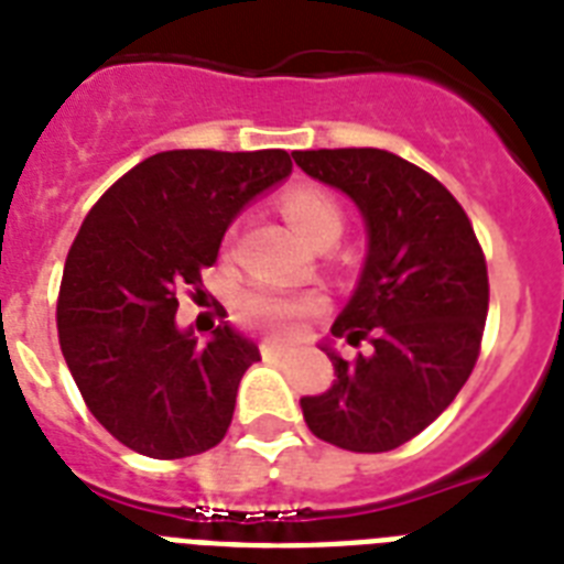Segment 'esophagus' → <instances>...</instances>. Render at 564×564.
<instances>
[{
	"label": "esophagus",
	"mask_w": 564,
	"mask_h": 564,
	"mask_svg": "<svg viewBox=\"0 0 564 564\" xmlns=\"http://www.w3.org/2000/svg\"><path fill=\"white\" fill-rule=\"evenodd\" d=\"M260 354H263V359H278V356L286 354V345H281V341H272V338H267V341L260 345Z\"/></svg>",
	"instance_id": "esophagus-1"
}]
</instances>
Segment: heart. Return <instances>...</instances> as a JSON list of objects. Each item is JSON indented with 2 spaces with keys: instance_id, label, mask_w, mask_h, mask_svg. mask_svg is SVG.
<instances>
[{
  "instance_id": "1",
  "label": "heart",
  "mask_w": 564,
  "mask_h": 564,
  "mask_svg": "<svg viewBox=\"0 0 564 564\" xmlns=\"http://www.w3.org/2000/svg\"><path fill=\"white\" fill-rule=\"evenodd\" d=\"M283 214L292 226L306 237L318 242L327 235H341V208L327 191L313 185H301L286 191L281 199ZM322 306L315 295H290V292L272 290V286H249L237 297V315L249 327L267 329V333H290L306 315H313Z\"/></svg>"
}]
</instances>
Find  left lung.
Here are the masks:
<instances>
[{
  "mask_svg": "<svg viewBox=\"0 0 564 564\" xmlns=\"http://www.w3.org/2000/svg\"><path fill=\"white\" fill-rule=\"evenodd\" d=\"M306 176L345 191L368 226V258L324 347L333 388L304 397L310 432L347 452H391L432 425L466 386L487 322V260L455 196L388 150H297Z\"/></svg>",
  "mask_w": 564,
  "mask_h": 564,
  "instance_id": "8db88e82",
  "label": "left lung"
}]
</instances>
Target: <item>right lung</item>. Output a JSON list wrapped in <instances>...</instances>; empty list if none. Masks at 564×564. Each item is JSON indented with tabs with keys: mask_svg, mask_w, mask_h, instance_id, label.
I'll return each mask as SVG.
<instances>
[{
	"mask_svg": "<svg viewBox=\"0 0 564 564\" xmlns=\"http://www.w3.org/2000/svg\"><path fill=\"white\" fill-rule=\"evenodd\" d=\"M290 173L286 150H167L86 214L59 281V350L91 416L132 452L176 460L226 437L260 350L226 322L208 341L178 329V295H205L231 219Z\"/></svg>",
	"mask_w": 564,
	"mask_h": 564,
	"instance_id": "add662e5",
	"label": "right lung"
}]
</instances>
